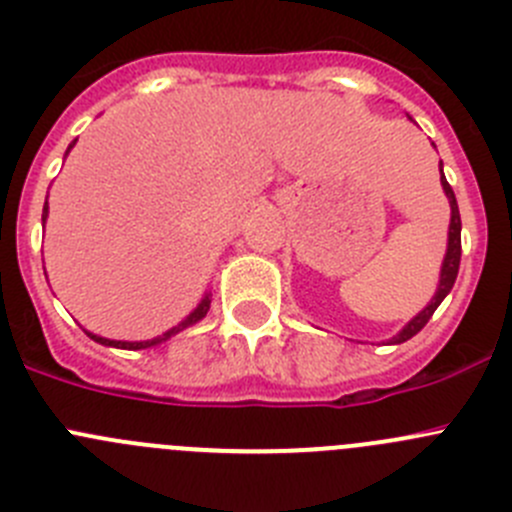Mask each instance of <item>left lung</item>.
Instances as JSON below:
<instances>
[{"label": "left lung", "mask_w": 512, "mask_h": 512, "mask_svg": "<svg viewBox=\"0 0 512 512\" xmlns=\"http://www.w3.org/2000/svg\"><path fill=\"white\" fill-rule=\"evenodd\" d=\"M442 189L444 194H447V199H450V209H452V217H450V232H447V252H444V260H442V270H439V283H437V293L432 295V300L427 303V308L419 310L417 315H414L412 321L407 323V326L401 328L399 333H396L394 338H389V343H404L409 341L412 336H417L419 331H422L424 326H427V321L434 315V310L439 308V303H442L447 295H450L452 285H455L457 280V272H460V255H462V219H460V209H457V199H455V191H452V186L447 184V179H444L442 174Z\"/></svg>", "instance_id": "left-lung-1"}]
</instances>
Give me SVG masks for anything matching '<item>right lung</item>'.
I'll list each match as a JSON object with an SVG mask.
<instances>
[{
    "mask_svg": "<svg viewBox=\"0 0 512 512\" xmlns=\"http://www.w3.org/2000/svg\"><path fill=\"white\" fill-rule=\"evenodd\" d=\"M75 146V141L70 143L68 146V151H65V156L70 154V148ZM47 212H50V207H47V202H45V207H42V222H45L47 219ZM209 305H212V293H204V298L199 300V305L194 310H191L189 315H186L184 321L179 323V326H174V328H169V331L166 333H161V336H156V338H148V341H111V338H103V336H95V333H90V331H85L88 333L90 338H93L95 343H103V346H113V348H133V351H138V348H151V346H159V343H164V341H169L171 336H176V333L179 331H184V328H189V326H194V323H199L204 318V315H207V310H209Z\"/></svg>",
    "mask_w": 512,
    "mask_h": 512,
    "instance_id": "add662e5",
    "label": "right lung"
}]
</instances>
